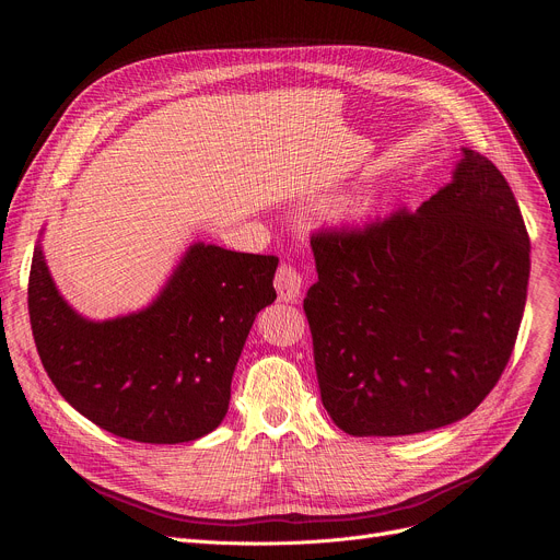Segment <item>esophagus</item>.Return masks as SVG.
Masks as SVG:
<instances>
[{"label": "esophagus", "instance_id": "obj_1", "mask_svg": "<svg viewBox=\"0 0 560 560\" xmlns=\"http://www.w3.org/2000/svg\"><path fill=\"white\" fill-rule=\"evenodd\" d=\"M302 275L298 272L295 265L290 262H281L277 277H275V288H277V295L281 302H295L302 292Z\"/></svg>", "mask_w": 560, "mask_h": 560}]
</instances>
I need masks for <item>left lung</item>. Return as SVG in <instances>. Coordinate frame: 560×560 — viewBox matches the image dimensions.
Wrapping results in <instances>:
<instances>
[{
  "label": "left lung",
  "mask_w": 560,
  "mask_h": 560,
  "mask_svg": "<svg viewBox=\"0 0 560 560\" xmlns=\"http://www.w3.org/2000/svg\"><path fill=\"white\" fill-rule=\"evenodd\" d=\"M304 313L322 404L345 433L413 435L488 397L526 304L528 233L504 174L463 150L418 211L311 235Z\"/></svg>",
  "instance_id": "8db88e82"
}]
</instances>
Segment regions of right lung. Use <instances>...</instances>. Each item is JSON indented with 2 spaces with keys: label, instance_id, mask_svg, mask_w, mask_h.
Segmentation results:
<instances>
[{
  "label": "right lung",
  "instance_id": "obj_1",
  "mask_svg": "<svg viewBox=\"0 0 560 560\" xmlns=\"http://www.w3.org/2000/svg\"><path fill=\"white\" fill-rule=\"evenodd\" d=\"M277 265L272 254L195 245L150 308L88 322L58 295L36 247L26 302L43 368L70 406L113 435L197 440L226 416L254 317L277 300Z\"/></svg>",
  "mask_w": 560,
  "mask_h": 560
}]
</instances>
